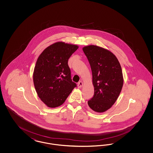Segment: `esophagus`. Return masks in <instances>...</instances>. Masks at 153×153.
<instances>
[{
    "label": "esophagus",
    "mask_w": 153,
    "mask_h": 153,
    "mask_svg": "<svg viewBox=\"0 0 153 153\" xmlns=\"http://www.w3.org/2000/svg\"><path fill=\"white\" fill-rule=\"evenodd\" d=\"M82 85H83V82H82V81L79 82V83H78V87L80 88H81L82 87Z\"/></svg>",
    "instance_id": "esophagus-1"
}]
</instances>
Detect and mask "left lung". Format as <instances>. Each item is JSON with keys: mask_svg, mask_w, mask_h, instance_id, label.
Wrapping results in <instances>:
<instances>
[{"mask_svg": "<svg viewBox=\"0 0 153 153\" xmlns=\"http://www.w3.org/2000/svg\"><path fill=\"white\" fill-rule=\"evenodd\" d=\"M92 72L94 95L89 100V107L101 113L109 109L117 101L123 85L120 64L111 51L96 45L82 48Z\"/></svg>", "mask_w": 153, "mask_h": 153, "instance_id": "left-lung-1", "label": "left lung"}]
</instances>
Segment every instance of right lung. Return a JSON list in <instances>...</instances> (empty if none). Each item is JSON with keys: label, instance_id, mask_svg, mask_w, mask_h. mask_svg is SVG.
Returning a JSON list of instances; mask_svg holds the SVG:
<instances>
[{"label": "right lung", "instance_id": "obj_1", "mask_svg": "<svg viewBox=\"0 0 153 153\" xmlns=\"http://www.w3.org/2000/svg\"><path fill=\"white\" fill-rule=\"evenodd\" d=\"M79 48L58 42L46 48L37 59L33 82L38 97L50 108L62 105L76 84L71 79L68 59Z\"/></svg>", "mask_w": 153, "mask_h": 153}]
</instances>
